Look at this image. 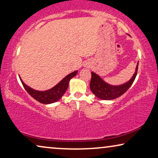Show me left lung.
Here are the masks:
<instances>
[{
    "instance_id": "obj_1",
    "label": "left lung",
    "mask_w": 158,
    "mask_h": 158,
    "mask_svg": "<svg viewBox=\"0 0 158 158\" xmlns=\"http://www.w3.org/2000/svg\"><path fill=\"white\" fill-rule=\"evenodd\" d=\"M138 64L139 62L137 63L135 74L130 81L119 86L111 85V84L106 83L99 75L92 72L90 89L92 93L99 99H104V100H112V99L120 97L128 90V89L132 86L134 82L137 74Z\"/></svg>"
}]
</instances>
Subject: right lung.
Wrapping results in <instances>:
<instances>
[{
  "instance_id": "right-lung-1",
  "label": "right lung",
  "mask_w": 158,
  "mask_h": 158,
  "mask_svg": "<svg viewBox=\"0 0 158 158\" xmlns=\"http://www.w3.org/2000/svg\"><path fill=\"white\" fill-rule=\"evenodd\" d=\"M77 72H78V71H75V72L71 73V74L64 77L59 84H57L54 87L48 90L43 91V92L31 89L29 86L26 85L21 79H21L24 89L33 98L39 102L40 103L51 104L59 101L61 98V97L63 96L64 93L66 92V89H67L70 79L76 76Z\"/></svg>"
}]
</instances>
